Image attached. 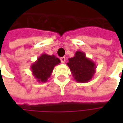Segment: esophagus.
I'll return each mask as SVG.
<instances>
[{
  "label": "esophagus",
  "instance_id": "1",
  "mask_svg": "<svg viewBox=\"0 0 123 123\" xmlns=\"http://www.w3.org/2000/svg\"><path fill=\"white\" fill-rule=\"evenodd\" d=\"M60 60H61L62 63V64H64V62H66V57H61V58H60Z\"/></svg>",
  "mask_w": 123,
  "mask_h": 123
}]
</instances>
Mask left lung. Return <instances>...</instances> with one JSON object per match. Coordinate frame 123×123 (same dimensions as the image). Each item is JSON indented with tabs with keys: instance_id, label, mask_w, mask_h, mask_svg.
<instances>
[{
	"instance_id": "8db88e82",
	"label": "left lung",
	"mask_w": 123,
	"mask_h": 123,
	"mask_svg": "<svg viewBox=\"0 0 123 123\" xmlns=\"http://www.w3.org/2000/svg\"><path fill=\"white\" fill-rule=\"evenodd\" d=\"M67 65L74 79L78 83H87L96 73L97 66L92 59L86 57L84 52L77 50L73 57L69 58Z\"/></svg>"
}]
</instances>
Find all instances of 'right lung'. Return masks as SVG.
I'll return each mask as SVG.
<instances>
[{
  "instance_id": "obj_1",
  "label": "right lung",
  "mask_w": 123,
  "mask_h": 123,
  "mask_svg": "<svg viewBox=\"0 0 123 123\" xmlns=\"http://www.w3.org/2000/svg\"><path fill=\"white\" fill-rule=\"evenodd\" d=\"M60 62V59L53 55L42 54L31 66L32 74L38 82H46L50 77L55 66L59 65Z\"/></svg>"
}]
</instances>
